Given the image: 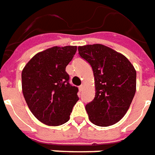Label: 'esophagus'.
Here are the masks:
<instances>
[{"mask_svg": "<svg viewBox=\"0 0 155 155\" xmlns=\"http://www.w3.org/2000/svg\"><path fill=\"white\" fill-rule=\"evenodd\" d=\"M83 89H84V84H82V85H80V86H79V90H80V91H83Z\"/></svg>", "mask_w": 155, "mask_h": 155, "instance_id": "34e87169", "label": "esophagus"}]
</instances>
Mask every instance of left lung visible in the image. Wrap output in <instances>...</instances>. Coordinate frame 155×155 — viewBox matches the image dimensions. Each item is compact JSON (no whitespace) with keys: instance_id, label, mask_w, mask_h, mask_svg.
I'll return each mask as SVG.
<instances>
[{"instance_id":"8db88e82","label":"left lung","mask_w":155,"mask_h":155,"mask_svg":"<svg viewBox=\"0 0 155 155\" xmlns=\"http://www.w3.org/2000/svg\"><path fill=\"white\" fill-rule=\"evenodd\" d=\"M78 50L94 71L95 96L85 106L89 120L99 127L116 124L135 95V68L125 55L104 45H87Z\"/></svg>"}]
</instances>
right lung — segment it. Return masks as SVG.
Wrapping results in <instances>:
<instances>
[{"label": "right lung", "mask_w": 155, "mask_h": 155, "mask_svg": "<svg viewBox=\"0 0 155 155\" xmlns=\"http://www.w3.org/2000/svg\"><path fill=\"white\" fill-rule=\"evenodd\" d=\"M77 46H54L37 53L22 71V89L33 115L47 126H60L70 119L78 88L69 84L66 67Z\"/></svg>", "instance_id": "1"}]
</instances>
